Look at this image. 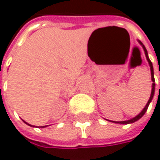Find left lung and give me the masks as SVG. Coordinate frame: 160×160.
Masks as SVG:
<instances>
[{
    "label": "left lung",
    "mask_w": 160,
    "mask_h": 160,
    "mask_svg": "<svg viewBox=\"0 0 160 160\" xmlns=\"http://www.w3.org/2000/svg\"><path fill=\"white\" fill-rule=\"evenodd\" d=\"M139 43L143 46V49H144V54H145V57H146V60L148 61V64H149V66H150V70H151V79H152V81H153V84H152V91H151V95H150V98H149V100H148V102H147V104L145 105V107H144V108L142 110V111L140 112V114H138L136 117H134V118H132V119H129V120H124V121H112V122H115V123H119V124H129V123H133V122H135V121H137L138 119H140L144 115V113L146 112L147 110V108H148V106H149V104H150V102L152 101V99H153V96H154V93H155V78H154V69H153V65H152V62L150 61V59H149V57H148V53H147V51H146V49L144 47V45L139 41Z\"/></svg>",
    "instance_id": "1"
}]
</instances>
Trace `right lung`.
<instances>
[{"instance_id": "add662e5", "label": "right lung", "mask_w": 160, "mask_h": 160, "mask_svg": "<svg viewBox=\"0 0 160 160\" xmlns=\"http://www.w3.org/2000/svg\"><path fill=\"white\" fill-rule=\"evenodd\" d=\"M26 124H28V125H29V126H31V127H34V126H32V125H30V124H28V123H27L26 121H24ZM45 127H47V126H42V128H45Z\"/></svg>"}]
</instances>
